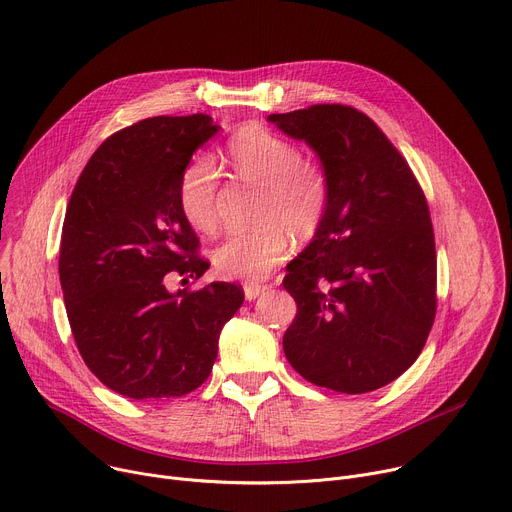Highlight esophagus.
I'll list each match as a JSON object with an SVG mask.
<instances>
[{
	"label": "esophagus",
	"instance_id": "1",
	"mask_svg": "<svg viewBox=\"0 0 512 512\" xmlns=\"http://www.w3.org/2000/svg\"><path fill=\"white\" fill-rule=\"evenodd\" d=\"M266 291V285H258V283H246L244 285V295L248 301H254L256 297H260Z\"/></svg>",
	"mask_w": 512,
	"mask_h": 512
}]
</instances>
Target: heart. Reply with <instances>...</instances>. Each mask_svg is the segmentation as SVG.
I'll list each match as a JSON object with an SVG mask.
<instances>
[{
	"mask_svg": "<svg viewBox=\"0 0 512 512\" xmlns=\"http://www.w3.org/2000/svg\"><path fill=\"white\" fill-rule=\"evenodd\" d=\"M227 162L242 180L262 186L256 219L262 225L235 231L213 250V266L225 279L258 281L277 266L297 240H311L326 219L330 182L320 162L272 131L248 125L225 147ZM178 205L188 225L211 233L217 225V168L211 157H194L178 182Z\"/></svg>",
	"mask_w": 512,
	"mask_h": 512,
	"instance_id": "heart-1",
	"label": "heart"
}]
</instances>
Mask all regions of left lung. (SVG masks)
<instances>
[{"mask_svg":"<svg viewBox=\"0 0 512 512\" xmlns=\"http://www.w3.org/2000/svg\"><path fill=\"white\" fill-rule=\"evenodd\" d=\"M268 121L305 141L328 174L326 219L287 266L297 316L283 336L291 367L340 393L398 379L437 311V252L408 162L357 108L316 104Z\"/></svg>","mask_w":512,"mask_h":512,"instance_id":"obj_1","label":"left lung"}]
</instances>
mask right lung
<instances>
[{
  "mask_svg": "<svg viewBox=\"0 0 512 512\" xmlns=\"http://www.w3.org/2000/svg\"><path fill=\"white\" fill-rule=\"evenodd\" d=\"M219 125L209 114L153 116L108 137L67 205L59 279L88 369L131 400L180 398L205 383L223 326L244 303L231 283L170 293L209 262L178 205L192 153Z\"/></svg>",
  "mask_w": 512,
  "mask_h": 512,
  "instance_id": "add662e5",
  "label": "right lung"
}]
</instances>
